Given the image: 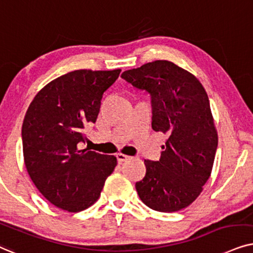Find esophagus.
<instances>
[{
	"label": "esophagus",
	"mask_w": 253,
	"mask_h": 253,
	"mask_svg": "<svg viewBox=\"0 0 253 253\" xmlns=\"http://www.w3.org/2000/svg\"><path fill=\"white\" fill-rule=\"evenodd\" d=\"M129 156H127V155H124V154H121V153H119V154H117V160H118V162H119V163H123V162H126L127 160H129Z\"/></svg>",
	"instance_id": "obj_1"
}]
</instances>
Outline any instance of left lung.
Wrapping results in <instances>:
<instances>
[{
	"mask_svg": "<svg viewBox=\"0 0 253 253\" xmlns=\"http://www.w3.org/2000/svg\"><path fill=\"white\" fill-rule=\"evenodd\" d=\"M121 77L151 97L155 132L168 134L160 161L146 160L135 184L144 205L171 213L199 197L213 169L217 132L206 90L194 75L167 60L126 70Z\"/></svg>",
	"mask_w": 253,
	"mask_h": 253,
	"instance_id": "left-lung-1",
	"label": "left lung"
}]
</instances>
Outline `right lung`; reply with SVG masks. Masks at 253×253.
Masks as SVG:
<instances>
[{"mask_svg":"<svg viewBox=\"0 0 253 253\" xmlns=\"http://www.w3.org/2000/svg\"><path fill=\"white\" fill-rule=\"evenodd\" d=\"M121 69L74 70L46 84L22 127L26 170L40 193L61 210L84 211L98 200L117 158L79 149L83 129L96 123L103 93Z\"/></svg>","mask_w":253,"mask_h":253,"instance_id":"right-lung-1","label":"right lung"}]
</instances>
